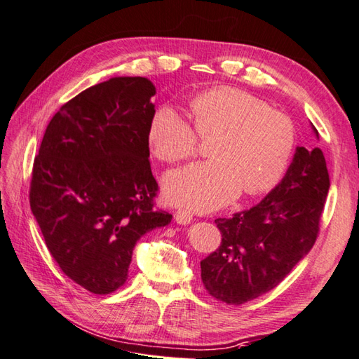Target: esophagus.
Listing matches in <instances>:
<instances>
[{
    "label": "esophagus",
    "mask_w": 359,
    "mask_h": 359,
    "mask_svg": "<svg viewBox=\"0 0 359 359\" xmlns=\"http://www.w3.org/2000/svg\"><path fill=\"white\" fill-rule=\"evenodd\" d=\"M174 219L177 224H182V226H187L193 221V215L187 212V210H177V212L174 213Z\"/></svg>",
    "instance_id": "34e87169"
}]
</instances>
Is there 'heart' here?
<instances>
[{
	"instance_id": "obj_1",
	"label": "heart",
	"mask_w": 359,
	"mask_h": 359,
	"mask_svg": "<svg viewBox=\"0 0 359 359\" xmlns=\"http://www.w3.org/2000/svg\"><path fill=\"white\" fill-rule=\"evenodd\" d=\"M194 126L171 105L154 114L149 142L163 161L184 160L198 149L199 135L217 133L213 160L196 161L170 171L163 196L174 205L198 212L219 208L245 194L276 187L296 146L292 119L259 97L238 88H212L193 97Z\"/></svg>"
}]
</instances>
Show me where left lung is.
Segmentation results:
<instances>
[{"label": "left lung", "mask_w": 359, "mask_h": 359, "mask_svg": "<svg viewBox=\"0 0 359 359\" xmlns=\"http://www.w3.org/2000/svg\"><path fill=\"white\" fill-rule=\"evenodd\" d=\"M328 189L324 154L300 146L282 182L262 202L216 219L221 245L201 262L210 296L241 305L273 290L314 245Z\"/></svg>", "instance_id": "left-lung-1"}]
</instances>
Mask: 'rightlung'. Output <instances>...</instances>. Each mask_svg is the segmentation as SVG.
<instances>
[{
  "instance_id": "right-lung-1",
  "label": "right lung",
  "mask_w": 359,
  "mask_h": 359,
  "mask_svg": "<svg viewBox=\"0 0 359 359\" xmlns=\"http://www.w3.org/2000/svg\"><path fill=\"white\" fill-rule=\"evenodd\" d=\"M154 95L146 77L83 90L49 121L34 160L29 202L49 254L93 294L121 287L140 238L172 219L154 207Z\"/></svg>"
}]
</instances>
